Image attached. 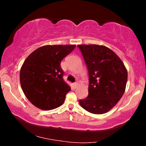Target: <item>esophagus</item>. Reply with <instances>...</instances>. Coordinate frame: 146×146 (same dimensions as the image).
Listing matches in <instances>:
<instances>
[{
	"mask_svg": "<svg viewBox=\"0 0 146 146\" xmlns=\"http://www.w3.org/2000/svg\"><path fill=\"white\" fill-rule=\"evenodd\" d=\"M77 86H78V83L77 82H75V83L73 84V86L74 88H76V87H77Z\"/></svg>",
	"mask_w": 146,
	"mask_h": 146,
	"instance_id": "obj_1",
	"label": "esophagus"
}]
</instances>
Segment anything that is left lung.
Listing matches in <instances>:
<instances>
[{
	"mask_svg": "<svg viewBox=\"0 0 146 146\" xmlns=\"http://www.w3.org/2000/svg\"><path fill=\"white\" fill-rule=\"evenodd\" d=\"M88 69V96L79 100L81 107L93 114L108 112L123 95L127 71L111 49L97 44L78 45Z\"/></svg>",
	"mask_w": 146,
	"mask_h": 146,
	"instance_id": "1",
	"label": "left lung"
}]
</instances>
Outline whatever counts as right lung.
I'll return each mask as SVG.
<instances>
[{
  "mask_svg": "<svg viewBox=\"0 0 146 146\" xmlns=\"http://www.w3.org/2000/svg\"><path fill=\"white\" fill-rule=\"evenodd\" d=\"M75 47L44 46L26 58L20 71V82L24 95L35 107L51 110L63 104L71 88L62 78L60 62Z\"/></svg>",
  "mask_w": 146,
  "mask_h": 146,
  "instance_id": "obj_1",
  "label": "right lung"
}]
</instances>
